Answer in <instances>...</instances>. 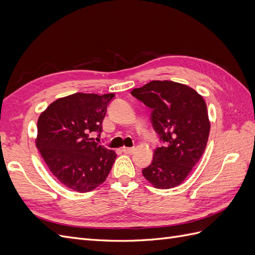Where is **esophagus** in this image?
Instances as JSON below:
<instances>
[{"label": "esophagus", "instance_id": "obj_1", "mask_svg": "<svg viewBox=\"0 0 255 255\" xmlns=\"http://www.w3.org/2000/svg\"><path fill=\"white\" fill-rule=\"evenodd\" d=\"M122 152L126 153V154H132L134 152V148H122Z\"/></svg>", "mask_w": 255, "mask_h": 255}]
</instances>
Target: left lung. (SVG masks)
I'll list each match as a JSON object with an SVG mask.
<instances>
[{"label":"left lung","instance_id":"1","mask_svg":"<svg viewBox=\"0 0 255 255\" xmlns=\"http://www.w3.org/2000/svg\"><path fill=\"white\" fill-rule=\"evenodd\" d=\"M132 96L152 110V126L165 142L142 169L143 176L156 188L179 186L206 148L211 123L205 101L195 89L172 81H152Z\"/></svg>","mask_w":255,"mask_h":255}]
</instances>
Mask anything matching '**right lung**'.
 I'll use <instances>...</instances> for the list:
<instances>
[{"instance_id":"obj_1","label":"right lung","mask_w":255,"mask_h":255,"mask_svg":"<svg viewBox=\"0 0 255 255\" xmlns=\"http://www.w3.org/2000/svg\"><path fill=\"white\" fill-rule=\"evenodd\" d=\"M114 94L78 92L57 99L37 121L36 146L50 171L66 187L88 192L105 182L117 154L94 141L102 132Z\"/></svg>"}]
</instances>
